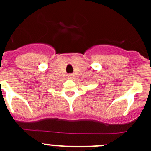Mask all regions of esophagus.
Returning a JSON list of instances; mask_svg holds the SVG:
<instances>
[{
	"instance_id": "1",
	"label": "esophagus",
	"mask_w": 151,
	"mask_h": 151,
	"mask_svg": "<svg viewBox=\"0 0 151 151\" xmlns=\"http://www.w3.org/2000/svg\"><path fill=\"white\" fill-rule=\"evenodd\" d=\"M73 77H74V75H73V74H68V78L71 79V78H73Z\"/></svg>"
}]
</instances>
